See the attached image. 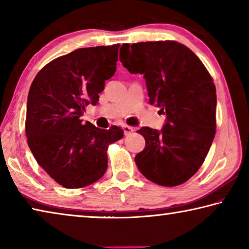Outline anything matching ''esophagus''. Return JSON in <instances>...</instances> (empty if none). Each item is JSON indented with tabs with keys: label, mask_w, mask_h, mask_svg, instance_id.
<instances>
[{
	"label": "esophagus",
	"mask_w": 249,
	"mask_h": 249,
	"mask_svg": "<svg viewBox=\"0 0 249 249\" xmlns=\"http://www.w3.org/2000/svg\"><path fill=\"white\" fill-rule=\"evenodd\" d=\"M134 130H135V128L132 127V126H128V125H124L123 126V132H124V134L126 135V136H127V135L132 134Z\"/></svg>",
	"instance_id": "34e87169"
}]
</instances>
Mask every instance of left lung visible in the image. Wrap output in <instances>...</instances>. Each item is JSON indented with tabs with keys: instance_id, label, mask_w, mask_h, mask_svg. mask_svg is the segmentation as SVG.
<instances>
[{
	"instance_id": "1",
	"label": "left lung",
	"mask_w": 249,
	"mask_h": 249,
	"mask_svg": "<svg viewBox=\"0 0 249 249\" xmlns=\"http://www.w3.org/2000/svg\"><path fill=\"white\" fill-rule=\"evenodd\" d=\"M120 60L144 74L149 103L166 115L161 130L142 127L146 146L135 162L147 179L176 187L199 170L216 129L213 79L192 50L174 40L124 44Z\"/></svg>"
}]
</instances>
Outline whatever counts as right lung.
<instances>
[{
  "mask_svg": "<svg viewBox=\"0 0 249 249\" xmlns=\"http://www.w3.org/2000/svg\"><path fill=\"white\" fill-rule=\"evenodd\" d=\"M120 45L80 48L50 61L28 92L27 142L38 165L62 187L78 189L102 178L107 146L123 137L121 127L101 129L81 116L95 105L116 71Z\"/></svg>",
  "mask_w": 249,
  "mask_h": 249,
  "instance_id": "right-lung-1",
  "label": "right lung"
}]
</instances>
